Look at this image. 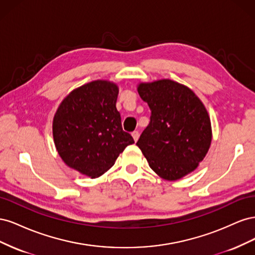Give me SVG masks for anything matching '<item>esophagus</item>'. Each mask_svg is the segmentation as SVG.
Listing matches in <instances>:
<instances>
[{"instance_id":"esophagus-1","label":"esophagus","mask_w":255,"mask_h":255,"mask_svg":"<svg viewBox=\"0 0 255 255\" xmlns=\"http://www.w3.org/2000/svg\"><path fill=\"white\" fill-rule=\"evenodd\" d=\"M132 136H133V138H134V140H135V142L138 140V138H139V133L137 132V130H135V132H133L132 133Z\"/></svg>"}]
</instances>
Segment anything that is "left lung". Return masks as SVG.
I'll return each mask as SVG.
<instances>
[{"label": "left lung", "instance_id": "left-lung-1", "mask_svg": "<svg viewBox=\"0 0 255 255\" xmlns=\"http://www.w3.org/2000/svg\"><path fill=\"white\" fill-rule=\"evenodd\" d=\"M138 94L151 110L137 145L152 170L168 181L190 173L212 142L211 119L195 92L171 80L140 83Z\"/></svg>", "mask_w": 255, "mask_h": 255}]
</instances>
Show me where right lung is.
Masks as SVG:
<instances>
[{
  "label": "right lung",
  "mask_w": 255,
  "mask_h": 255,
  "mask_svg": "<svg viewBox=\"0 0 255 255\" xmlns=\"http://www.w3.org/2000/svg\"><path fill=\"white\" fill-rule=\"evenodd\" d=\"M118 86L94 81L72 90L53 119V137L65 164L91 179L113 167L133 137L122 129Z\"/></svg>",
  "instance_id": "right-lung-1"
}]
</instances>
